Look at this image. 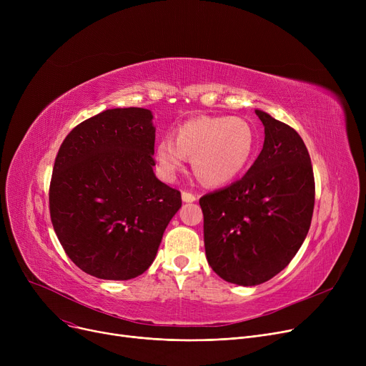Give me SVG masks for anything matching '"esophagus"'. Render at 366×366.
I'll return each mask as SVG.
<instances>
[{"label":"esophagus","instance_id":"1","mask_svg":"<svg viewBox=\"0 0 366 366\" xmlns=\"http://www.w3.org/2000/svg\"><path fill=\"white\" fill-rule=\"evenodd\" d=\"M182 200L185 202V203H193V202H196V196L193 194V193H189V191H182Z\"/></svg>","mask_w":366,"mask_h":366}]
</instances>
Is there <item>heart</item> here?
I'll return each instance as SVG.
<instances>
[{
    "label": "heart",
    "mask_w": 366,
    "mask_h": 366,
    "mask_svg": "<svg viewBox=\"0 0 366 366\" xmlns=\"http://www.w3.org/2000/svg\"><path fill=\"white\" fill-rule=\"evenodd\" d=\"M257 148L254 127L240 117L191 119L175 132V141L163 138L156 145V160L164 178H173L193 157L196 177L210 187L239 178Z\"/></svg>",
    "instance_id": "1"
}]
</instances>
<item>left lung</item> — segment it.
I'll return each instance as SVG.
<instances>
[{
	"instance_id": "1",
	"label": "left lung",
	"mask_w": 366,
	"mask_h": 366,
	"mask_svg": "<svg viewBox=\"0 0 366 366\" xmlns=\"http://www.w3.org/2000/svg\"><path fill=\"white\" fill-rule=\"evenodd\" d=\"M264 145L246 175L200 199L206 258L224 280L255 286L292 261L312 224L315 177L300 134L255 109Z\"/></svg>"
}]
</instances>
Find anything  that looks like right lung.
<instances>
[{
	"label": "right lung",
	"mask_w": 366,
	"mask_h": 366,
	"mask_svg": "<svg viewBox=\"0 0 366 366\" xmlns=\"http://www.w3.org/2000/svg\"><path fill=\"white\" fill-rule=\"evenodd\" d=\"M154 141L149 109L114 108L75 126L57 152L51 224L90 276L129 280L147 272L182 204L179 191L154 175Z\"/></svg>",
	"instance_id": "add662e5"
}]
</instances>
